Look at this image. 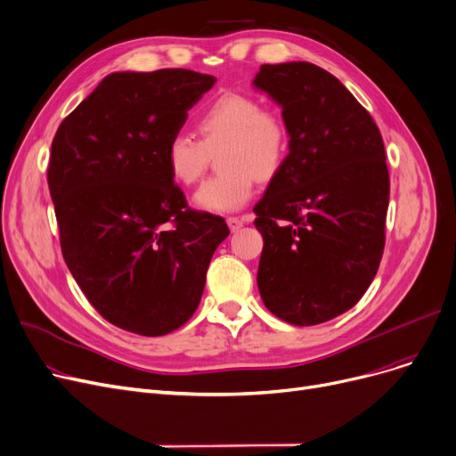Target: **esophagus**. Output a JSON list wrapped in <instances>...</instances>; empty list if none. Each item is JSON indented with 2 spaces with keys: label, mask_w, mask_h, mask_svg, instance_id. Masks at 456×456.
Returning a JSON list of instances; mask_svg holds the SVG:
<instances>
[{
  "label": "esophagus",
  "mask_w": 456,
  "mask_h": 456,
  "mask_svg": "<svg viewBox=\"0 0 456 456\" xmlns=\"http://www.w3.org/2000/svg\"><path fill=\"white\" fill-rule=\"evenodd\" d=\"M227 225H229V229L234 232V231H239V229L244 225V220H240V217L231 216V217H227Z\"/></svg>",
  "instance_id": "34e87169"
}]
</instances>
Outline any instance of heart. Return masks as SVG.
<instances>
[{"mask_svg": "<svg viewBox=\"0 0 456 456\" xmlns=\"http://www.w3.org/2000/svg\"><path fill=\"white\" fill-rule=\"evenodd\" d=\"M201 142L188 134H173L164 149V162L175 183L191 186L201 179L210 154L220 151V175L212 176L193 201L201 210L229 214L244 208L256 176L272 179L287 160L290 135L285 118L256 98L224 93L197 117Z\"/></svg>", "mask_w": 456, "mask_h": 456, "instance_id": "heart-1", "label": "heart"}]
</instances>
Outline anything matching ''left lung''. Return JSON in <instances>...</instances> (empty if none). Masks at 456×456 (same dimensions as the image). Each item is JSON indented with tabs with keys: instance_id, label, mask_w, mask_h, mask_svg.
<instances>
[{
	"instance_id": "obj_1",
	"label": "left lung",
	"mask_w": 456,
	"mask_h": 456,
	"mask_svg": "<svg viewBox=\"0 0 456 456\" xmlns=\"http://www.w3.org/2000/svg\"><path fill=\"white\" fill-rule=\"evenodd\" d=\"M253 86L281 106L290 145L263 200L259 285L265 305L314 326L360 302L386 244L389 173L379 126L354 94L305 61L263 65Z\"/></svg>"
}]
</instances>
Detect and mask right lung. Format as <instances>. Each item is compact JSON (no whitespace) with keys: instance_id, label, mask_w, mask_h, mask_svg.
Returning <instances> with one entry per match:
<instances>
[{"instance_id":"right-lung-1","label":"right lung","mask_w":456,"mask_h":456,"mask_svg":"<svg viewBox=\"0 0 456 456\" xmlns=\"http://www.w3.org/2000/svg\"><path fill=\"white\" fill-rule=\"evenodd\" d=\"M216 77L113 72L59 125L48 186L63 259L113 326L158 338L190 321L229 227L188 207L164 162Z\"/></svg>"}]
</instances>
